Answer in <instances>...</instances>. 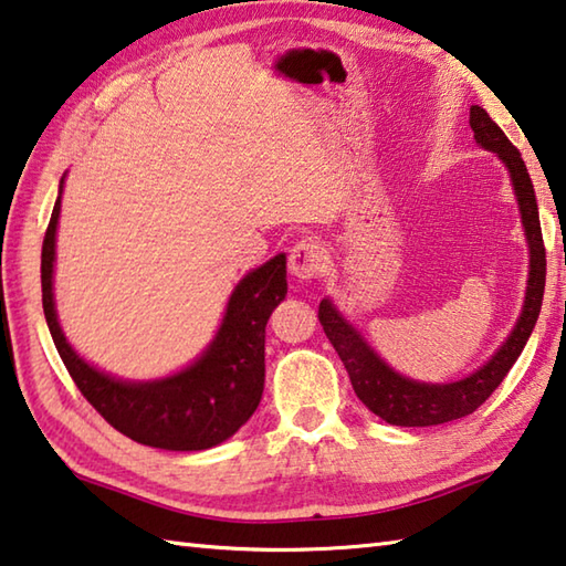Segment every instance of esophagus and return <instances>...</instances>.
I'll list each match as a JSON object with an SVG mask.
<instances>
[{"label":"esophagus","mask_w":566,"mask_h":566,"mask_svg":"<svg viewBox=\"0 0 566 566\" xmlns=\"http://www.w3.org/2000/svg\"><path fill=\"white\" fill-rule=\"evenodd\" d=\"M325 251L318 241H311V238H305V241L295 243L291 248V255H289V271L301 277V281H311V277H318L325 268Z\"/></svg>","instance_id":"esophagus-1"}]
</instances>
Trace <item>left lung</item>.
<instances>
[{
	"instance_id": "left-lung-1",
	"label": "left lung",
	"mask_w": 566,
	"mask_h": 566,
	"mask_svg": "<svg viewBox=\"0 0 566 566\" xmlns=\"http://www.w3.org/2000/svg\"><path fill=\"white\" fill-rule=\"evenodd\" d=\"M470 126L474 138L482 148L497 154L502 164L507 166L514 193H517L520 213L524 235L530 243V281L527 295H524V308L517 325L504 340L502 348L482 365L470 378L448 382V385H430L402 378L400 373L388 368L368 343L360 338V333L335 311V305L325 298L321 301L318 321L325 335L333 343L335 353L340 355L345 370L350 375L353 390L363 400L365 408L378 415L385 422L400 424V428H430V424H442L460 420L464 415H472L480 405L497 390L504 375L517 363L520 353L527 345L534 331V323L539 318L542 298H544V277H547V253H544L542 226L537 198H534V186L527 174V166L502 128L492 122L490 114L482 106L470 108Z\"/></svg>"
}]
</instances>
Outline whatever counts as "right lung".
<instances>
[{
  "label": "right lung",
  "instance_id": "right-lung-1",
  "mask_svg": "<svg viewBox=\"0 0 566 566\" xmlns=\"http://www.w3.org/2000/svg\"><path fill=\"white\" fill-rule=\"evenodd\" d=\"M59 208L62 186L42 243V305L59 358L76 388L114 430L148 448L196 452L231 438L261 402L265 323L289 293L285 255L277 253L235 285L221 328L193 365L164 380L126 382L78 358L59 328L52 293Z\"/></svg>",
  "mask_w": 566,
  "mask_h": 566
}]
</instances>
